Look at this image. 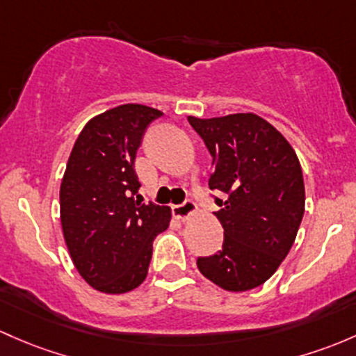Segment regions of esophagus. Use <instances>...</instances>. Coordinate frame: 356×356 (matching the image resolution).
Returning <instances> with one entry per match:
<instances>
[{
	"label": "esophagus",
	"mask_w": 356,
	"mask_h": 356,
	"mask_svg": "<svg viewBox=\"0 0 356 356\" xmlns=\"http://www.w3.org/2000/svg\"><path fill=\"white\" fill-rule=\"evenodd\" d=\"M194 209H196V204H194L191 200H186V201H182L181 204H175V207H174V216H175V218H179V220H182V222H184V220H188L189 216L193 215Z\"/></svg>",
	"instance_id": "obj_1"
}]
</instances>
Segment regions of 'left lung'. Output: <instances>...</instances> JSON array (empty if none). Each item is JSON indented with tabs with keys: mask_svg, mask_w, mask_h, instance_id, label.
<instances>
[{
	"mask_svg": "<svg viewBox=\"0 0 356 356\" xmlns=\"http://www.w3.org/2000/svg\"><path fill=\"white\" fill-rule=\"evenodd\" d=\"M188 121L213 159L208 186L220 194L213 200L223 227L222 250L197 257V269L223 290H252L271 278L297 237L305 209L300 163L256 114Z\"/></svg>",
	"mask_w": 356,
	"mask_h": 356,
	"instance_id": "8db88e82",
	"label": "left lung"
}]
</instances>
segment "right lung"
I'll list each match as a JSON object with an SVG mask.
<instances>
[{
    "label": "right lung",
    "mask_w": 356,
    "mask_h": 356,
    "mask_svg": "<svg viewBox=\"0 0 356 356\" xmlns=\"http://www.w3.org/2000/svg\"><path fill=\"white\" fill-rule=\"evenodd\" d=\"M162 112L126 104L87 122L71 152L59 191L66 245L85 282L104 293H126L145 282L153 241L170 209L141 203L134 159Z\"/></svg>",
    "instance_id": "add662e5"
}]
</instances>
